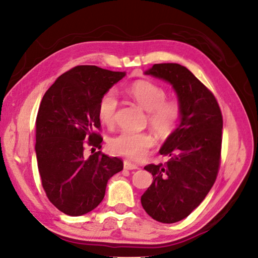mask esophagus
I'll return each instance as SVG.
<instances>
[{
    "label": "esophagus",
    "instance_id": "1",
    "mask_svg": "<svg viewBox=\"0 0 258 258\" xmlns=\"http://www.w3.org/2000/svg\"><path fill=\"white\" fill-rule=\"evenodd\" d=\"M124 168L125 169H137V168H139V166L137 165V164H133V163H131L130 160H124Z\"/></svg>",
    "mask_w": 258,
    "mask_h": 258
}]
</instances>
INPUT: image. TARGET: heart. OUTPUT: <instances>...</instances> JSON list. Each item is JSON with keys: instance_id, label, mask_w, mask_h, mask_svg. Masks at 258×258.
<instances>
[{"instance_id": "1", "label": "heart", "mask_w": 258, "mask_h": 258, "mask_svg": "<svg viewBox=\"0 0 258 258\" xmlns=\"http://www.w3.org/2000/svg\"><path fill=\"white\" fill-rule=\"evenodd\" d=\"M127 94L147 110V120L160 138H168L175 132L182 116V104L176 98H166L163 86L150 81H137L127 87ZM118 101L113 91H107L100 98L97 107L99 120L107 127H112L116 120ZM155 139L149 132H120L110 138L109 149L113 154L140 160L154 146Z\"/></svg>"}]
</instances>
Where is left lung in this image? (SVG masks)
<instances>
[{
    "instance_id": "obj_1",
    "label": "left lung",
    "mask_w": 258,
    "mask_h": 258,
    "mask_svg": "<svg viewBox=\"0 0 258 258\" xmlns=\"http://www.w3.org/2000/svg\"><path fill=\"white\" fill-rule=\"evenodd\" d=\"M146 74L171 83L182 104V116L159 151L168 161L145 167L154 181L141 204L154 220L175 223L202 204L216 181L223 117L215 95L184 66L156 63Z\"/></svg>"
}]
</instances>
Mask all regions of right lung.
Segmentation results:
<instances>
[{"instance_id": "obj_1", "label": "right lung", "mask_w": 258, "mask_h": 258, "mask_svg": "<svg viewBox=\"0 0 258 258\" xmlns=\"http://www.w3.org/2000/svg\"><path fill=\"white\" fill-rule=\"evenodd\" d=\"M125 76L97 66H76L56 78L43 97L36 117L37 167L46 197L69 216L89 213L102 202L107 182L124 167L101 148L97 115L101 95Z\"/></svg>"}]
</instances>
